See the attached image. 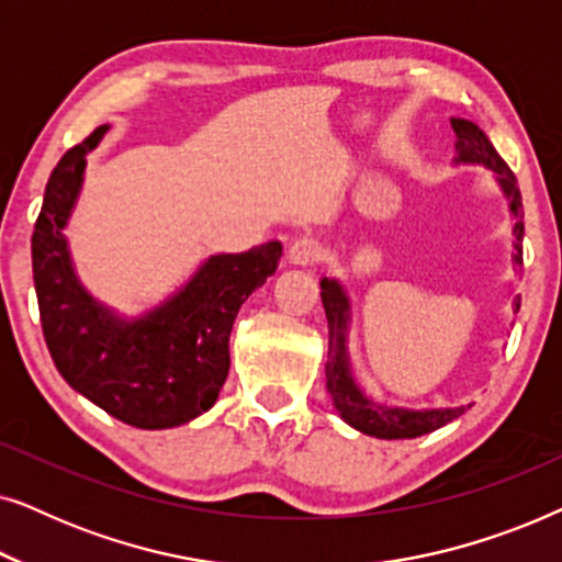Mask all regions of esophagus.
I'll return each mask as SVG.
<instances>
[{
    "instance_id": "obj_1",
    "label": "esophagus",
    "mask_w": 562,
    "mask_h": 562,
    "mask_svg": "<svg viewBox=\"0 0 562 562\" xmlns=\"http://www.w3.org/2000/svg\"><path fill=\"white\" fill-rule=\"evenodd\" d=\"M319 252H322L319 240H317V237H310V235L296 237V240L289 245V260L294 266H312V263H317Z\"/></svg>"
}]
</instances>
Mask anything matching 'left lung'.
I'll list each match as a JSON object with an SVG mask.
<instances>
[{
	"instance_id": "1",
	"label": "left lung",
	"mask_w": 562,
	"mask_h": 562,
	"mask_svg": "<svg viewBox=\"0 0 562 562\" xmlns=\"http://www.w3.org/2000/svg\"><path fill=\"white\" fill-rule=\"evenodd\" d=\"M452 130H456V148L458 160L463 164H481L496 171V179L502 183L504 194L509 196V210L514 214V263L521 268V237H525V210H521V194L514 179L512 168L504 164L494 145L486 137V133L479 125L468 120H452ZM322 304H325L327 327H329V350H327V391L333 396L335 409L340 417L348 422L350 427L360 429L363 435L381 437V440H412V437L435 432L448 425V422L458 419L468 406H452V409H425V412H409L396 409V406H381L368 398L363 391L356 386L348 363V348H345V333H348L350 319V304L345 296L342 286L333 279H322ZM514 306L519 310V296L514 299Z\"/></svg>"
}]
</instances>
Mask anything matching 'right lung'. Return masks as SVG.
Masks as SVG:
<instances>
[{"label": "right lung", "instance_id": "add662e5", "mask_svg": "<svg viewBox=\"0 0 562 562\" xmlns=\"http://www.w3.org/2000/svg\"><path fill=\"white\" fill-rule=\"evenodd\" d=\"M106 125L66 150L45 187L33 233V279L43 337L71 389L140 429L191 422L217 402L229 371V333L245 299L276 271L281 243L212 256L179 294L133 322L87 294L68 258L66 227L87 153Z\"/></svg>", "mask_w": 562, "mask_h": 562}]
</instances>
